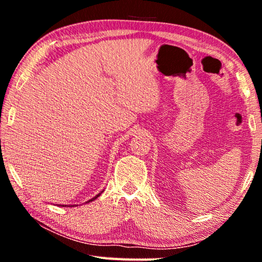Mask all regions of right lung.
<instances>
[{
	"mask_svg": "<svg viewBox=\"0 0 262 262\" xmlns=\"http://www.w3.org/2000/svg\"><path fill=\"white\" fill-rule=\"evenodd\" d=\"M103 192H104V190H101V192H100V193H98V194H97V195H96V196H94V198H92V199H90V200H89V201H86L85 203H89V202H91V201H94V200H96V199H97V198H98V196H99V195H100L101 193H103ZM60 206H61V207H66V205H60ZM74 206H75V207H76V205H73V207H74ZM67 207H72V205H67Z\"/></svg>",
	"mask_w": 262,
	"mask_h": 262,
	"instance_id": "obj_1",
	"label": "right lung"
}]
</instances>
